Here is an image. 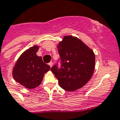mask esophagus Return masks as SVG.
I'll return each mask as SVG.
<instances>
[{
	"instance_id": "1",
	"label": "esophagus",
	"mask_w": 120,
	"mask_h": 120,
	"mask_svg": "<svg viewBox=\"0 0 120 120\" xmlns=\"http://www.w3.org/2000/svg\"><path fill=\"white\" fill-rule=\"evenodd\" d=\"M48 64H49V66L51 68V67L52 66V62H50V63H49Z\"/></svg>"
}]
</instances>
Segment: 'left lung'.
I'll use <instances>...</instances> for the list:
<instances>
[{"label": "left lung", "instance_id": "8db88e82", "mask_svg": "<svg viewBox=\"0 0 120 120\" xmlns=\"http://www.w3.org/2000/svg\"><path fill=\"white\" fill-rule=\"evenodd\" d=\"M61 66L56 64L51 71L58 79L59 86L68 91L82 88L90 80L95 66V55L80 39L64 36L57 45Z\"/></svg>", "mask_w": 120, "mask_h": 120}]
</instances>
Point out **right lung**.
I'll return each mask as SVG.
<instances>
[{"label": "right lung", "mask_w": 120, "mask_h": 120, "mask_svg": "<svg viewBox=\"0 0 120 120\" xmlns=\"http://www.w3.org/2000/svg\"><path fill=\"white\" fill-rule=\"evenodd\" d=\"M38 45L30 47L21 54L13 69V78L17 82L28 89L38 87L43 79L44 75L50 66L36 55Z\"/></svg>", "instance_id": "add662e5"}]
</instances>
